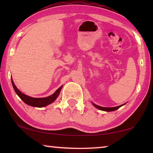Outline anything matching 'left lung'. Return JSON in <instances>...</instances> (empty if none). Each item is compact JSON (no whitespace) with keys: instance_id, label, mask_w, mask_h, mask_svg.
Listing matches in <instances>:
<instances>
[{"instance_id":"8db88e82","label":"left lung","mask_w":153,"mask_h":153,"mask_svg":"<svg viewBox=\"0 0 153 153\" xmlns=\"http://www.w3.org/2000/svg\"><path fill=\"white\" fill-rule=\"evenodd\" d=\"M125 104H126V103H125ZM125 104L121 105H120V106H117V107H100V106L95 105L94 103H92V105H94L96 108H98V109H100L101 111H107V112H108V111H113L117 110V109H118V108H120L121 107H122V106L124 105Z\"/></svg>"}]
</instances>
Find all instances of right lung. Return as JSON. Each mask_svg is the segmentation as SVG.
Segmentation results:
<instances>
[{
    "label": "right lung",
    "instance_id": "1",
    "mask_svg": "<svg viewBox=\"0 0 153 153\" xmlns=\"http://www.w3.org/2000/svg\"><path fill=\"white\" fill-rule=\"evenodd\" d=\"M11 82H12V85L14 88L15 92H16V94L18 96H19L21 99H22L23 101L25 103V104H27L30 106H32V107H46V106L51 104L52 102H53L56 99V98L58 97L59 93H60V91L62 88V86H61L59 89L56 90V92L54 93V94L49 96L48 97L33 98V97H29V96H27L24 94H23L22 92H20L19 90L17 88V87L15 85L12 78H11Z\"/></svg>",
    "mask_w": 153,
    "mask_h": 153
}]
</instances>
